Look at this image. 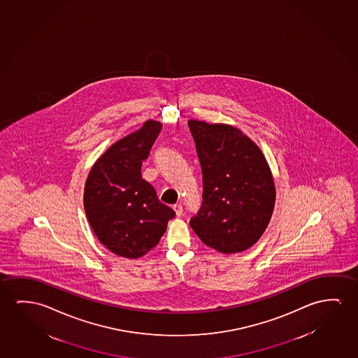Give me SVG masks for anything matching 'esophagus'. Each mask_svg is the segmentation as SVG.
<instances>
[{
	"label": "esophagus",
	"instance_id": "esophagus-1",
	"mask_svg": "<svg viewBox=\"0 0 358 358\" xmlns=\"http://www.w3.org/2000/svg\"><path fill=\"white\" fill-rule=\"evenodd\" d=\"M173 210L176 212L177 217H181L182 214H183V207H182L181 204H175L173 206Z\"/></svg>",
	"mask_w": 358,
	"mask_h": 358
}]
</instances>
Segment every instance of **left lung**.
<instances>
[{"label":"left lung","instance_id":"left-lung-1","mask_svg":"<svg viewBox=\"0 0 358 358\" xmlns=\"http://www.w3.org/2000/svg\"><path fill=\"white\" fill-rule=\"evenodd\" d=\"M203 175L202 204L189 225L204 244L241 252L261 238L275 202L273 178L259 146L240 130L189 120Z\"/></svg>","mask_w":358,"mask_h":358}]
</instances>
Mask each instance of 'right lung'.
<instances>
[{"mask_svg":"<svg viewBox=\"0 0 358 358\" xmlns=\"http://www.w3.org/2000/svg\"><path fill=\"white\" fill-rule=\"evenodd\" d=\"M161 128L159 122L148 120L117 141L96 161L85 186L83 206L94 233L107 249L127 259L150 251L176 215L141 177L143 161Z\"/></svg>","mask_w":358,"mask_h":358,"instance_id":"add662e5","label":"right lung"}]
</instances>
